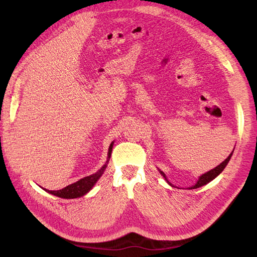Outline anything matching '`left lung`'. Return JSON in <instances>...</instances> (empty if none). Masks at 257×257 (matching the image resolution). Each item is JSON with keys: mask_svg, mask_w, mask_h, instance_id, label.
Returning a JSON list of instances; mask_svg holds the SVG:
<instances>
[{"mask_svg": "<svg viewBox=\"0 0 257 257\" xmlns=\"http://www.w3.org/2000/svg\"><path fill=\"white\" fill-rule=\"evenodd\" d=\"M232 152H234V151H232ZM232 152L228 155V158H227L226 160H225L224 162H222V163H221V164H220L219 166H216L215 168H213V169L210 170V172H208V173L204 174L203 176H200V177H199V179H198L197 183H196L195 185H193L192 188H190V189H197V188H200V186H203V185L207 184L208 182H210L211 180H213V179H214L215 177L219 176V175L223 172L224 168L226 167V165L228 164V162H229V160H230V158H231V155H232ZM161 174L165 177L164 173H162V172H161Z\"/></svg>", "mask_w": 257, "mask_h": 257, "instance_id": "obj_1", "label": "left lung"}]
</instances>
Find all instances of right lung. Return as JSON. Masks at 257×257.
<instances>
[{
    "label": "right lung",
    "instance_id": "1",
    "mask_svg": "<svg viewBox=\"0 0 257 257\" xmlns=\"http://www.w3.org/2000/svg\"><path fill=\"white\" fill-rule=\"evenodd\" d=\"M112 145H113V143H111V145L109 146V150H108V159H110L111 151H112ZM107 163H108V160H107ZM107 163L95 174H93L88 177H84L77 182L65 186V188H63L62 190H59V191H49L48 190L47 192L52 194V195H56L61 198H77V197L83 196L85 193H88L93 188V185L96 183L99 177L102 176L104 170L106 169Z\"/></svg>",
    "mask_w": 257,
    "mask_h": 257
}]
</instances>
